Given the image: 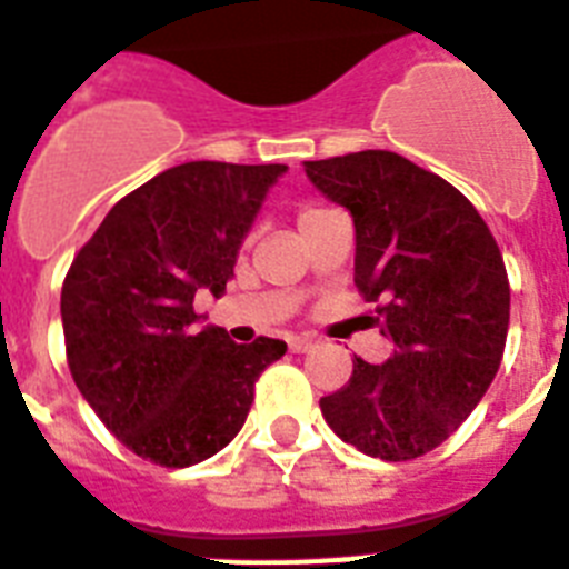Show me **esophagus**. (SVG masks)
<instances>
[{"mask_svg":"<svg viewBox=\"0 0 569 569\" xmlns=\"http://www.w3.org/2000/svg\"><path fill=\"white\" fill-rule=\"evenodd\" d=\"M312 338H307V336H295V338H289V350L292 352H307V350H312Z\"/></svg>","mask_w":569,"mask_h":569,"instance_id":"esophagus-1","label":"esophagus"}]
</instances>
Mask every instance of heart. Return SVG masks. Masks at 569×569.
Segmentation results:
<instances>
[{"mask_svg": "<svg viewBox=\"0 0 569 569\" xmlns=\"http://www.w3.org/2000/svg\"><path fill=\"white\" fill-rule=\"evenodd\" d=\"M315 213H321V208H307V211L300 213V219H307V217H315Z\"/></svg>", "mask_w": 569, "mask_h": 569, "instance_id": "1", "label": "heart"}]
</instances>
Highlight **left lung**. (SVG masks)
Wrapping results in <instances>:
<instances>
[{
	"mask_svg": "<svg viewBox=\"0 0 569 569\" xmlns=\"http://www.w3.org/2000/svg\"><path fill=\"white\" fill-rule=\"evenodd\" d=\"M309 181L356 226V286L379 303L385 365L352 361L321 399L327 425L370 457L402 462L442 446L498 373L509 277L475 204L388 150L303 161Z\"/></svg>",
	"mask_w": 569,
	"mask_h": 569,
	"instance_id": "left-lung-1",
	"label": "left lung"
}]
</instances>
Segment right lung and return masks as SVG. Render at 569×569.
<instances>
[{
  "label": "right lung",
  "instance_id": "right-lung-1",
  "mask_svg": "<svg viewBox=\"0 0 569 569\" xmlns=\"http://www.w3.org/2000/svg\"><path fill=\"white\" fill-rule=\"evenodd\" d=\"M286 164L188 161L114 204L60 295L71 379L141 460L184 469L246 425L254 381L286 343L199 327V289L226 292L242 240Z\"/></svg>",
  "mask_w": 569,
  "mask_h": 569
}]
</instances>
